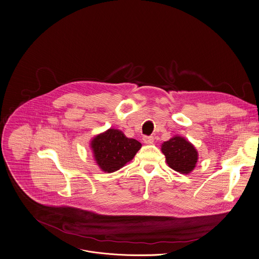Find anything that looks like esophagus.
Returning a JSON list of instances; mask_svg holds the SVG:
<instances>
[{"label": "esophagus", "instance_id": "esophagus-1", "mask_svg": "<svg viewBox=\"0 0 259 259\" xmlns=\"http://www.w3.org/2000/svg\"><path fill=\"white\" fill-rule=\"evenodd\" d=\"M143 142L145 144H148V145L153 144L154 143V138L152 136H144Z\"/></svg>", "mask_w": 259, "mask_h": 259}]
</instances>
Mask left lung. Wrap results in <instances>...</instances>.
Here are the masks:
<instances>
[{"instance_id": "obj_1", "label": "left lung", "mask_w": 259, "mask_h": 259, "mask_svg": "<svg viewBox=\"0 0 259 259\" xmlns=\"http://www.w3.org/2000/svg\"><path fill=\"white\" fill-rule=\"evenodd\" d=\"M168 166L176 172L188 175L197 165L199 154L196 147L186 138L175 135L161 145Z\"/></svg>"}]
</instances>
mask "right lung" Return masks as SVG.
Masks as SVG:
<instances>
[{
  "label": "right lung",
  "instance_id": "obj_1",
  "mask_svg": "<svg viewBox=\"0 0 259 259\" xmlns=\"http://www.w3.org/2000/svg\"><path fill=\"white\" fill-rule=\"evenodd\" d=\"M141 147L139 141L127 138L122 131L114 128L96 135L90 142L94 161L104 172H116L123 168Z\"/></svg>",
  "mask_w": 259,
  "mask_h": 259
}]
</instances>
